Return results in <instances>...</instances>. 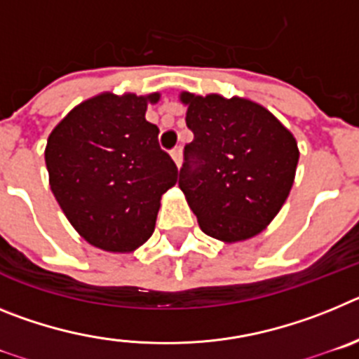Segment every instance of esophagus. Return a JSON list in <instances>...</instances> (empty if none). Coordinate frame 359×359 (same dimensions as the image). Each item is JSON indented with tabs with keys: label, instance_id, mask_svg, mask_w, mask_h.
<instances>
[{
	"label": "esophagus",
	"instance_id": "1",
	"mask_svg": "<svg viewBox=\"0 0 359 359\" xmlns=\"http://www.w3.org/2000/svg\"><path fill=\"white\" fill-rule=\"evenodd\" d=\"M170 158L174 160V163H176V167H182V160H183V152H182V147H176L170 151Z\"/></svg>",
	"mask_w": 359,
	"mask_h": 359
}]
</instances>
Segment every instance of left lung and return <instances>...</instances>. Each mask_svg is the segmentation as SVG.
<instances>
[{
	"label": "left lung",
	"instance_id": "1",
	"mask_svg": "<svg viewBox=\"0 0 359 359\" xmlns=\"http://www.w3.org/2000/svg\"><path fill=\"white\" fill-rule=\"evenodd\" d=\"M187 128L180 189L207 236L239 243L259 236L280 212L300 151L293 133L250 98L182 91Z\"/></svg>",
	"mask_w": 359,
	"mask_h": 359
}]
</instances>
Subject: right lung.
Wrapping results in <instances>:
<instances>
[{"label":"right lung","instance_id":"1","mask_svg":"<svg viewBox=\"0 0 359 359\" xmlns=\"http://www.w3.org/2000/svg\"><path fill=\"white\" fill-rule=\"evenodd\" d=\"M160 93L104 91L73 107L50 133L44 161L59 207L91 246L129 253L152 236L177 167L145 120Z\"/></svg>","mask_w":359,"mask_h":359}]
</instances>
